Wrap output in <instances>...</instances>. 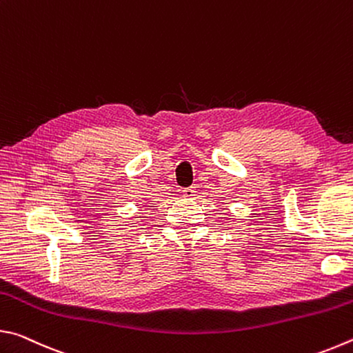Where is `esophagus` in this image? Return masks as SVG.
Returning <instances> with one entry per match:
<instances>
[{
  "label": "esophagus",
  "mask_w": 353,
  "mask_h": 353,
  "mask_svg": "<svg viewBox=\"0 0 353 353\" xmlns=\"http://www.w3.org/2000/svg\"><path fill=\"white\" fill-rule=\"evenodd\" d=\"M182 194L185 199H193L196 196V188L194 187H190V188H183L182 190Z\"/></svg>",
  "instance_id": "obj_1"
}]
</instances>
